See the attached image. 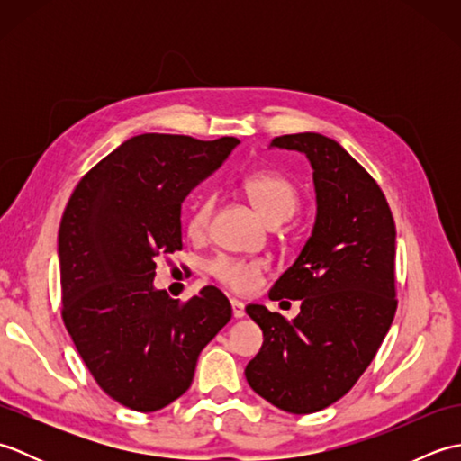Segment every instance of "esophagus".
Instances as JSON below:
<instances>
[{
	"mask_svg": "<svg viewBox=\"0 0 461 461\" xmlns=\"http://www.w3.org/2000/svg\"><path fill=\"white\" fill-rule=\"evenodd\" d=\"M231 312L236 319L246 317V305H243V303L238 299H231Z\"/></svg>",
	"mask_w": 461,
	"mask_h": 461,
	"instance_id": "34e87169",
	"label": "esophagus"
}]
</instances>
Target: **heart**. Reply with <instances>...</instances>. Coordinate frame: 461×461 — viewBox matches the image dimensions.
<instances>
[{"instance_id": "obj_1", "label": "heart", "mask_w": 461, "mask_h": 461, "mask_svg": "<svg viewBox=\"0 0 461 461\" xmlns=\"http://www.w3.org/2000/svg\"><path fill=\"white\" fill-rule=\"evenodd\" d=\"M241 190L253 203V208L269 225L289 220L299 208V190L287 176L277 172H253L241 180ZM213 198L203 195L192 208L185 220V231L190 238H202L212 218ZM210 273L225 287L238 293H248L258 285L266 266L259 259H240L220 256L210 263Z\"/></svg>"}]
</instances>
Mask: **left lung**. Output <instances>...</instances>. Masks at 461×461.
Here are the masks:
<instances>
[{"mask_svg":"<svg viewBox=\"0 0 461 461\" xmlns=\"http://www.w3.org/2000/svg\"><path fill=\"white\" fill-rule=\"evenodd\" d=\"M271 146L303 152L311 162L317 218L295 263L269 299H301L287 321L263 305L248 315L263 345L246 378L267 402L291 414H311L355 386L393 325L396 312V228L375 178L317 132L285 134Z\"/></svg>","mask_w":461,"mask_h":461,"instance_id":"1","label":"left lung"}]
</instances>
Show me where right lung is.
I'll return each mask as SVG.
<instances>
[{"label":"right lung","mask_w":461,"mask_h":461,"mask_svg":"<svg viewBox=\"0 0 461 461\" xmlns=\"http://www.w3.org/2000/svg\"><path fill=\"white\" fill-rule=\"evenodd\" d=\"M238 144L132 136L83 176L63 212V322L96 384L136 412L180 398L202 348L231 319L218 287L180 303L152 281L154 259L182 249L184 198Z\"/></svg>","instance_id":"obj_1"}]
</instances>
